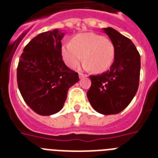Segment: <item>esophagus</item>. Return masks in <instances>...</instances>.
Masks as SVG:
<instances>
[{
  "label": "esophagus",
  "mask_w": 158,
  "mask_h": 158,
  "mask_svg": "<svg viewBox=\"0 0 158 158\" xmlns=\"http://www.w3.org/2000/svg\"><path fill=\"white\" fill-rule=\"evenodd\" d=\"M79 78H80V79H82V78L87 77V74H83V73H79Z\"/></svg>",
  "instance_id": "esophagus-1"
}]
</instances>
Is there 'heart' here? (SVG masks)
I'll return each instance as SVG.
<instances>
[{
    "label": "heart",
    "instance_id": "heart-1",
    "mask_svg": "<svg viewBox=\"0 0 158 158\" xmlns=\"http://www.w3.org/2000/svg\"><path fill=\"white\" fill-rule=\"evenodd\" d=\"M61 54L65 64L70 68L78 66L84 58L85 69L102 73L112 65L115 48L109 38L97 33H85L74 36L70 43H64Z\"/></svg>",
    "mask_w": 158,
    "mask_h": 158
}]
</instances>
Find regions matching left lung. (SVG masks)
<instances>
[{"label":"left lung","instance_id":"1","mask_svg":"<svg viewBox=\"0 0 158 158\" xmlns=\"http://www.w3.org/2000/svg\"><path fill=\"white\" fill-rule=\"evenodd\" d=\"M104 32L115 45V60L105 73L89 76L92 84L87 96L96 111L114 115L124 110L137 93L140 55L130 38L112 28H104Z\"/></svg>","mask_w":158,"mask_h":158}]
</instances>
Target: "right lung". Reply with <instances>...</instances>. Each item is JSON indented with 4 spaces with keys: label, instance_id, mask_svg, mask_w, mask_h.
Segmentation results:
<instances>
[{
    "label": "right lung",
    "instance_id": "add662e5",
    "mask_svg": "<svg viewBox=\"0 0 158 158\" xmlns=\"http://www.w3.org/2000/svg\"><path fill=\"white\" fill-rule=\"evenodd\" d=\"M57 29L39 33L23 48L17 67V83L27 105L36 113L50 115L61 110L68 89L79 81L78 73L62 60Z\"/></svg>",
    "mask_w": 158,
    "mask_h": 158
}]
</instances>
